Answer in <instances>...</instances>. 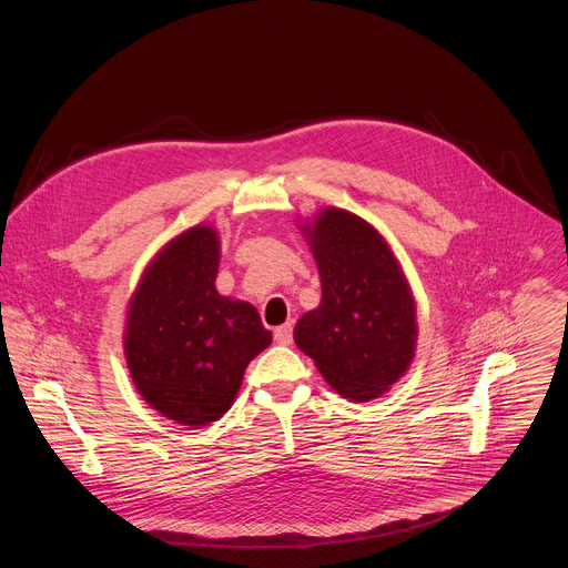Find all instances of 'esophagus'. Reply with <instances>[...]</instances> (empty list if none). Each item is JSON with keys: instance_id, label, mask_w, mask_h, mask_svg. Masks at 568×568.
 I'll list each match as a JSON object with an SVG mask.
<instances>
[{"instance_id": "obj_1", "label": "esophagus", "mask_w": 568, "mask_h": 568, "mask_svg": "<svg viewBox=\"0 0 568 568\" xmlns=\"http://www.w3.org/2000/svg\"><path fill=\"white\" fill-rule=\"evenodd\" d=\"M274 339H276V344H281V346H290L292 339H294V328H292V324H281V326H276V328H274Z\"/></svg>"}]
</instances>
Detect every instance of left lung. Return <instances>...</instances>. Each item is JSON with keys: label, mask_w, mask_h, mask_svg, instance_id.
Instances as JSON below:
<instances>
[{"label": "left lung", "mask_w": 568, "mask_h": 568, "mask_svg": "<svg viewBox=\"0 0 568 568\" xmlns=\"http://www.w3.org/2000/svg\"><path fill=\"white\" fill-rule=\"evenodd\" d=\"M320 272V305L294 328L296 346L344 398L366 403L409 371L416 301L398 258L364 217L324 206L298 224Z\"/></svg>", "instance_id": "8db88e82"}]
</instances>
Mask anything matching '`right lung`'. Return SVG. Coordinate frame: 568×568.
<instances>
[{"instance_id":"obj_1","label":"right lung","mask_w":568,"mask_h":568,"mask_svg":"<svg viewBox=\"0 0 568 568\" xmlns=\"http://www.w3.org/2000/svg\"><path fill=\"white\" fill-rule=\"evenodd\" d=\"M220 233L195 224L143 270L128 301L124 355L141 398L185 427L222 418L254 357L272 344L251 303L215 290Z\"/></svg>"}]
</instances>
